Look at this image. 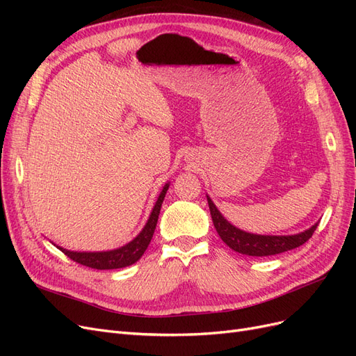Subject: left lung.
Returning a JSON list of instances; mask_svg holds the SVG:
<instances>
[{
    "instance_id": "left-lung-1",
    "label": "left lung",
    "mask_w": 356,
    "mask_h": 356,
    "mask_svg": "<svg viewBox=\"0 0 356 356\" xmlns=\"http://www.w3.org/2000/svg\"><path fill=\"white\" fill-rule=\"evenodd\" d=\"M208 204L211 211L212 222L217 229L220 238L222 242L230 246L233 251L252 255V257H267V255H276L289 250H294L300 245L307 242L312 234L315 233L318 224L312 225L309 230H305L303 233L293 234V236H263V234H252L239 230L234 227L227 220H225L221 212L215 207L213 202L208 197Z\"/></svg>"
}]
</instances>
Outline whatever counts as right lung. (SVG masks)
Instances as JSON below:
<instances>
[{
	"mask_svg": "<svg viewBox=\"0 0 356 356\" xmlns=\"http://www.w3.org/2000/svg\"><path fill=\"white\" fill-rule=\"evenodd\" d=\"M168 188H169V184H166L163 187V190H161L160 196L153 208V212H152V215H149V218L145 224V227L143 229V232L139 233L132 242H129L127 245L118 248V250L106 251V252H74V251L63 250V248H59V246L58 248L67 257H70L72 261L83 264L86 267H90V268H98V270L122 268V267L136 263L145 252L149 242H152V238H153L156 225H157L161 203H163Z\"/></svg>",
	"mask_w": 356,
	"mask_h": 356,
	"instance_id": "obj_1",
	"label": "right lung"
}]
</instances>
